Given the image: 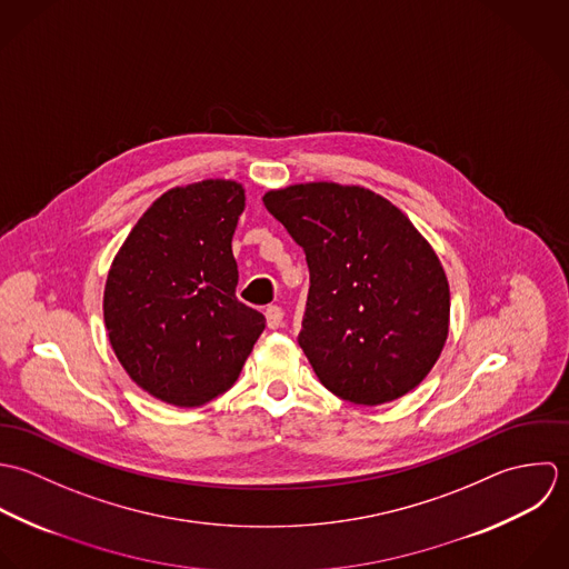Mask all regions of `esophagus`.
<instances>
[{"label":"esophagus","instance_id":"34e87169","mask_svg":"<svg viewBox=\"0 0 569 569\" xmlns=\"http://www.w3.org/2000/svg\"><path fill=\"white\" fill-rule=\"evenodd\" d=\"M266 323L270 330H279L283 326V310L279 306L266 308Z\"/></svg>","mask_w":569,"mask_h":569}]
</instances>
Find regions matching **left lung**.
Here are the masks:
<instances>
[{
  "mask_svg": "<svg viewBox=\"0 0 569 569\" xmlns=\"http://www.w3.org/2000/svg\"><path fill=\"white\" fill-rule=\"evenodd\" d=\"M303 248L310 292L299 345L335 396L376 407L416 389L449 337V281L429 241L362 187L295 184L263 196Z\"/></svg>",
  "mask_w": 569,
  "mask_h": 569,
  "instance_id": "obj_1",
  "label": "left lung"
}]
</instances>
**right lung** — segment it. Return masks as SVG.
<instances>
[{
	"instance_id": "right-lung-1",
	"label": "right lung",
	"mask_w": 569,
	"mask_h": 569,
	"mask_svg": "<svg viewBox=\"0 0 569 569\" xmlns=\"http://www.w3.org/2000/svg\"><path fill=\"white\" fill-rule=\"evenodd\" d=\"M243 189L202 180L158 198L131 228L106 283L116 358L153 398L200 407L234 385L266 328L234 297L232 232Z\"/></svg>"
}]
</instances>
